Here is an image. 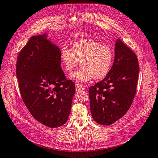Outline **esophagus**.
<instances>
[{
	"label": "esophagus",
	"mask_w": 158,
	"mask_h": 158,
	"mask_svg": "<svg viewBox=\"0 0 158 158\" xmlns=\"http://www.w3.org/2000/svg\"><path fill=\"white\" fill-rule=\"evenodd\" d=\"M84 89H85V87H84L82 85H80V84H76V90H83Z\"/></svg>",
	"instance_id": "34e87169"
}]
</instances>
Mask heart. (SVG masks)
<instances>
[{"instance_id": "obj_1", "label": "heart", "mask_w": 158, "mask_h": 158, "mask_svg": "<svg viewBox=\"0 0 158 158\" xmlns=\"http://www.w3.org/2000/svg\"><path fill=\"white\" fill-rule=\"evenodd\" d=\"M59 58L64 71L69 73L78 67L80 63L81 69L70 78L85 82L92 78L94 80L105 78L111 68L114 54L110 47L87 38L73 43L71 49L67 47H61Z\"/></svg>"}]
</instances>
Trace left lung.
I'll return each instance as SVG.
<instances>
[{"label":"left lung","mask_w":158,"mask_h":158,"mask_svg":"<svg viewBox=\"0 0 158 158\" xmlns=\"http://www.w3.org/2000/svg\"><path fill=\"white\" fill-rule=\"evenodd\" d=\"M139 72L136 54L118 38L110 72L89 89L90 112L97 123L110 125L126 114L135 96Z\"/></svg>","instance_id":"obj_1"}]
</instances>
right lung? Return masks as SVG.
<instances>
[{"label":"right lung","mask_w":158,"mask_h":158,"mask_svg":"<svg viewBox=\"0 0 158 158\" xmlns=\"http://www.w3.org/2000/svg\"><path fill=\"white\" fill-rule=\"evenodd\" d=\"M46 34L31 37L17 56L16 75L20 94L31 115L50 128L67 122L75 85L61 68L60 49Z\"/></svg>","instance_id":"obj_1"}]
</instances>
